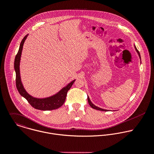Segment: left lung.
I'll list each match as a JSON object with an SVG mask.
<instances>
[{
    "instance_id": "left-lung-1",
    "label": "left lung",
    "mask_w": 154,
    "mask_h": 154,
    "mask_svg": "<svg viewBox=\"0 0 154 154\" xmlns=\"http://www.w3.org/2000/svg\"><path fill=\"white\" fill-rule=\"evenodd\" d=\"M134 46L135 50L136 51V52H137V54H138V55H139V58H140V63H141V58H140V53H139V52L138 51V50L137 49L136 46H135V45H134ZM88 103H89V104L90 105V106H91L92 108H93V109H97V110H99V111H108L107 109H104L99 108L98 106H96V105H94L93 103L92 102H91V99H90V98H89V97L88 96Z\"/></svg>"
}]
</instances>
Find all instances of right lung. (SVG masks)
I'll list each match as a JSON object with an SVG mask.
<instances>
[{
	"label": "right lung",
	"instance_id": "add662e5",
	"mask_svg": "<svg viewBox=\"0 0 154 154\" xmlns=\"http://www.w3.org/2000/svg\"><path fill=\"white\" fill-rule=\"evenodd\" d=\"M28 35L29 34H27L22 40L20 45L18 52L15 57L14 61V69L16 73V86L17 90L20 94L25 99H26L29 103L35 109L42 111H50L58 109L63 104L66 99L67 92L70 89L75 80H74L68 83L65 87H63L57 93L46 98H36L27 92L21 82L20 65L23 45Z\"/></svg>",
	"mask_w": 154,
	"mask_h": 154
}]
</instances>
